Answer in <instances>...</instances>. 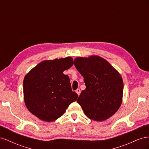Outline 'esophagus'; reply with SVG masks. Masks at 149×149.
<instances>
[{"label": "esophagus", "mask_w": 149, "mask_h": 149, "mask_svg": "<svg viewBox=\"0 0 149 149\" xmlns=\"http://www.w3.org/2000/svg\"><path fill=\"white\" fill-rule=\"evenodd\" d=\"M76 93L78 94V96H79V94H80V93H81V90H80V89H76Z\"/></svg>", "instance_id": "obj_1"}]
</instances>
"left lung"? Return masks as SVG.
<instances>
[{
  "mask_svg": "<svg viewBox=\"0 0 149 149\" xmlns=\"http://www.w3.org/2000/svg\"><path fill=\"white\" fill-rule=\"evenodd\" d=\"M74 66L86 86L77 100L85 115L96 121L111 118L123 101L124 83L119 72L97 55L76 58Z\"/></svg>",
  "mask_w": 149,
  "mask_h": 149,
  "instance_id": "1",
  "label": "left lung"
}]
</instances>
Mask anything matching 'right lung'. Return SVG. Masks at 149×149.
<instances>
[{
    "label": "right lung",
    "instance_id": "1",
    "mask_svg": "<svg viewBox=\"0 0 149 149\" xmlns=\"http://www.w3.org/2000/svg\"><path fill=\"white\" fill-rule=\"evenodd\" d=\"M73 65L70 56L40 62L24 79V97L29 111L40 119L52 122L63 115L78 94L72 91L63 71Z\"/></svg>",
    "mask_w": 149,
    "mask_h": 149
}]
</instances>
